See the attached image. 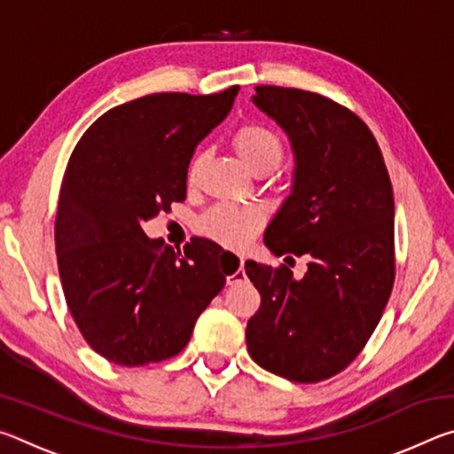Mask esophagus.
I'll use <instances>...</instances> for the list:
<instances>
[{"label": "esophagus", "instance_id": "obj_1", "mask_svg": "<svg viewBox=\"0 0 454 454\" xmlns=\"http://www.w3.org/2000/svg\"><path fill=\"white\" fill-rule=\"evenodd\" d=\"M244 278H246V274H244V258H240V260H238L236 270L230 274V276H226V284H230V286H232V284L242 282Z\"/></svg>", "mask_w": 454, "mask_h": 454}]
</instances>
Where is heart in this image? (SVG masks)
Here are the masks:
<instances>
[{
    "label": "heart",
    "instance_id": "obj_1",
    "mask_svg": "<svg viewBox=\"0 0 454 454\" xmlns=\"http://www.w3.org/2000/svg\"><path fill=\"white\" fill-rule=\"evenodd\" d=\"M234 150L252 172L264 166L276 168L280 164L284 144L280 136L262 124H244L232 136ZM200 158L188 166V182H194ZM264 224V214L254 206L218 204L198 218V232L228 248H242Z\"/></svg>",
    "mask_w": 454,
    "mask_h": 454
}]
</instances>
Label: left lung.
I'll return each instance as SVG.
<instances>
[{
	"mask_svg": "<svg viewBox=\"0 0 454 454\" xmlns=\"http://www.w3.org/2000/svg\"><path fill=\"white\" fill-rule=\"evenodd\" d=\"M252 102L286 132L294 180L264 232L286 266L246 262L260 309L246 326L254 363L294 382L344 371L374 333L395 282V198L382 152L356 114L312 91L258 86Z\"/></svg>",
	"mask_w": 454,
	"mask_h": 454,
	"instance_id": "left-lung-1",
	"label": "left lung"
}]
</instances>
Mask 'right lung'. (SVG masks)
<instances>
[{
    "label": "right lung",
    "mask_w": 454,
    "mask_h": 454,
    "mask_svg": "<svg viewBox=\"0 0 454 454\" xmlns=\"http://www.w3.org/2000/svg\"><path fill=\"white\" fill-rule=\"evenodd\" d=\"M238 90L166 91L112 107L67 162L56 216L59 278L82 336L110 363L176 356L224 288L218 244L192 238L180 252L142 224L186 198L192 153L228 116Z\"/></svg>",
    "instance_id": "1"
}]
</instances>
